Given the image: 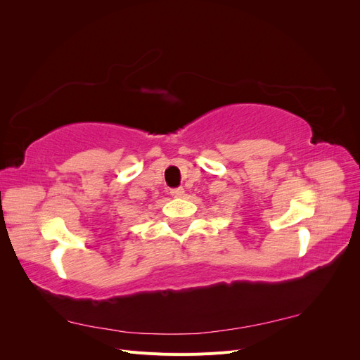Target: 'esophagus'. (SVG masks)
Masks as SVG:
<instances>
[{"label":"esophagus","mask_w":360,"mask_h":360,"mask_svg":"<svg viewBox=\"0 0 360 360\" xmlns=\"http://www.w3.org/2000/svg\"><path fill=\"white\" fill-rule=\"evenodd\" d=\"M171 195H172L174 198H181V197H184V189H183V188L171 189Z\"/></svg>","instance_id":"1"}]
</instances>
